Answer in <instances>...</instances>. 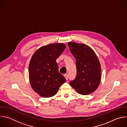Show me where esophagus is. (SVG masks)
<instances>
[{
	"mask_svg": "<svg viewBox=\"0 0 127 127\" xmlns=\"http://www.w3.org/2000/svg\"><path fill=\"white\" fill-rule=\"evenodd\" d=\"M64 76H65V77L66 79L67 80L68 79V74H64Z\"/></svg>",
	"mask_w": 127,
	"mask_h": 127,
	"instance_id": "1",
	"label": "esophagus"
}]
</instances>
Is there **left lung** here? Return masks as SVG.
Here are the masks:
<instances>
[{
  "label": "left lung",
  "instance_id": "obj_1",
  "mask_svg": "<svg viewBox=\"0 0 127 127\" xmlns=\"http://www.w3.org/2000/svg\"><path fill=\"white\" fill-rule=\"evenodd\" d=\"M69 50L76 59V76L70 81L78 93L88 95L97 88L101 79V67L94 50L89 46L68 42Z\"/></svg>",
  "mask_w": 127,
  "mask_h": 127
}]
</instances>
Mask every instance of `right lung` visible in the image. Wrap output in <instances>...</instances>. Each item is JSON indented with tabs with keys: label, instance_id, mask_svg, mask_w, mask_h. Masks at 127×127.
Returning a JSON list of instances; mask_svg holds the SVG:
<instances>
[{
	"label": "right lung",
	"instance_id": "obj_1",
	"mask_svg": "<svg viewBox=\"0 0 127 127\" xmlns=\"http://www.w3.org/2000/svg\"><path fill=\"white\" fill-rule=\"evenodd\" d=\"M66 48L62 43L43 46L35 51L29 64V79L34 91L44 97L55 95L65 81L56 60Z\"/></svg>",
	"mask_w": 127,
	"mask_h": 127
}]
</instances>
